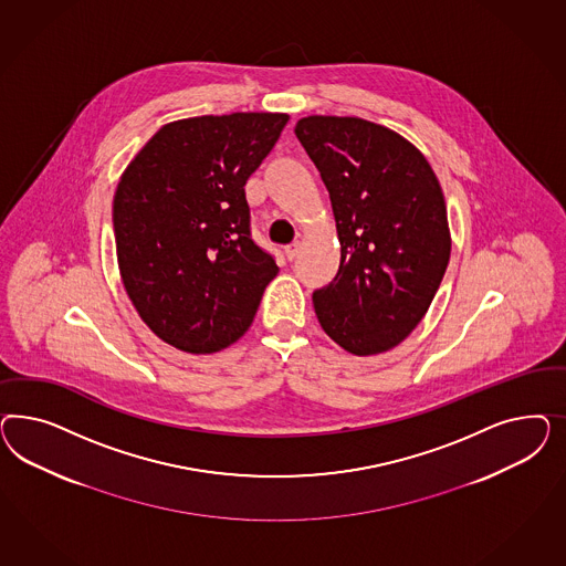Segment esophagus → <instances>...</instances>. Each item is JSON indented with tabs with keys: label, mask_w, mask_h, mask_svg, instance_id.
I'll list each match as a JSON object with an SVG mask.
<instances>
[{
	"label": "esophagus",
	"mask_w": 566,
	"mask_h": 566,
	"mask_svg": "<svg viewBox=\"0 0 566 566\" xmlns=\"http://www.w3.org/2000/svg\"><path fill=\"white\" fill-rule=\"evenodd\" d=\"M284 253H286V259H289V261L296 259V255L301 253V242H294L291 247H286V251H284Z\"/></svg>",
	"instance_id": "esophagus-1"
}]
</instances>
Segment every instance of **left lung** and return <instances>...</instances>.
Here are the masks:
<instances>
[{"label": "left lung", "instance_id": "obj_1", "mask_svg": "<svg viewBox=\"0 0 566 566\" xmlns=\"http://www.w3.org/2000/svg\"><path fill=\"white\" fill-rule=\"evenodd\" d=\"M329 192L340 240L336 277L313 292L327 336L357 357L402 343L428 313L450 261L444 192L426 155L355 116L294 126Z\"/></svg>", "mask_w": 566, "mask_h": 566}]
</instances>
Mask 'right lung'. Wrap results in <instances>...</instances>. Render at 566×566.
Here are the masks:
<instances>
[{
	"instance_id": "right-lung-1",
	"label": "right lung",
	"mask_w": 566,
	"mask_h": 566,
	"mask_svg": "<svg viewBox=\"0 0 566 566\" xmlns=\"http://www.w3.org/2000/svg\"><path fill=\"white\" fill-rule=\"evenodd\" d=\"M289 114L237 112L161 126L114 195L122 284L157 338L218 353L251 327L277 274L251 239L244 185Z\"/></svg>"
}]
</instances>
